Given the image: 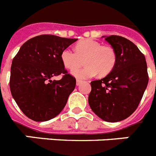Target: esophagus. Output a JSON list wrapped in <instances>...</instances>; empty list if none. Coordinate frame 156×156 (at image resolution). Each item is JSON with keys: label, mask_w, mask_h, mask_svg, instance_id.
I'll list each match as a JSON object with an SVG mask.
<instances>
[{"label": "esophagus", "mask_w": 156, "mask_h": 156, "mask_svg": "<svg viewBox=\"0 0 156 156\" xmlns=\"http://www.w3.org/2000/svg\"><path fill=\"white\" fill-rule=\"evenodd\" d=\"M81 83H82V81L80 80H76V86H80Z\"/></svg>", "instance_id": "obj_1"}]
</instances>
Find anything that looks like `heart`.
<instances>
[{
    "instance_id": "obj_1",
    "label": "heart",
    "mask_w": 156,
    "mask_h": 156,
    "mask_svg": "<svg viewBox=\"0 0 156 156\" xmlns=\"http://www.w3.org/2000/svg\"><path fill=\"white\" fill-rule=\"evenodd\" d=\"M76 51L66 48L61 54V60L66 69L73 70L82 65L83 60L87 65L83 68L73 71V75L80 80L108 75L116 64L117 56L111 47L103 46L101 43L86 39L76 45Z\"/></svg>"
}]
</instances>
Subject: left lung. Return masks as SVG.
<instances>
[{
    "label": "left lung",
    "mask_w": 156,
    "mask_h": 156,
    "mask_svg": "<svg viewBox=\"0 0 156 156\" xmlns=\"http://www.w3.org/2000/svg\"><path fill=\"white\" fill-rule=\"evenodd\" d=\"M115 50V67L105 78L90 82V108L106 122L126 119L137 109L148 83L145 57L136 45L120 36L104 37Z\"/></svg>",
    "instance_id": "left-lung-1"
}]
</instances>
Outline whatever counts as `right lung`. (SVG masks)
Segmentation results:
<instances>
[{"mask_svg": "<svg viewBox=\"0 0 156 156\" xmlns=\"http://www.w3.org/2000/svg\"><path fill=\"white\" fill-rule=\"evenodd\" d=\"M77 39L55 35L37 36L24 43L12 60L10 90L19 108L37 122L58 115L76 87L61 60L62 51ZM62 73L60 81L51 78Z\"/></svg>", "mask_w": 156, "mask_h": 156, "instance_id": "right-lung-1", "label": "right lung"}]
</instances>
